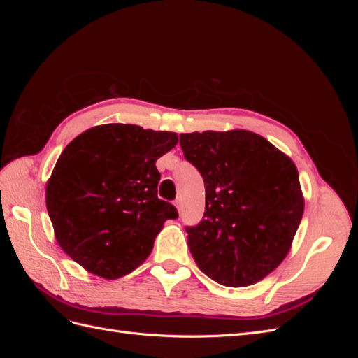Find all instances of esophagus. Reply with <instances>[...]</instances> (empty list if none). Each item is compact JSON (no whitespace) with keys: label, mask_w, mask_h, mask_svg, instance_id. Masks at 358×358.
Masks as SVG:
<instances>
[{"label":"esophagus","mask_w":358,"mask_h":358,"mask_svg":"<svg viewBox=\"0 0 358 358\" xmlns=\"http://www.w3.org/2000/svg\"><path fill=\"white\" fill-rule=\"evenodd\" d=\"M175 206H176V209H178V212L180 213V210H182V201H180L179 199H176V200H175Z\"/></svg>","instance_id":"obj_1"}]
</instances>
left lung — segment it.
Wrapping results in <instances>:
<instances>
[{
	"label": "left lung",
	"instance_id": "8db88e82",
	"mask_svg": "<svg viewBox=\"0 0 358 358\" xmlns=\"http://www.w3.org/2000/svg\"><path fill=\"white\" fill-rule=\"evenodd\" d=\"M187 161L204 180L203 220L187 227L199 268L225 287H248L282 263L305 200L289 157L245 129L180 134Z\"/></svg>",
	"mask_w": 358,
	"mask_h": 358
}]
</instances>
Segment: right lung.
Instances as JSON below:
<instances>
[{
	"instance_id": "1",
	"label": "right lung",
	"mask_w": 358,
	"mask_h": 358,
	"mask_svg": "<svg viewBox=\"0 0 358 358\" xmlns=\"http://www.w3.org/2000/svg\"><path fill=\"white\" fill-rule=\"evenodd\" d=\"M178 145L176 133L129 124L86 129L59 155L46 206L59 246L104 279L131 273L149 257L173 204L158 199L155 162Z\"/></svg>"
}]
</instances>
